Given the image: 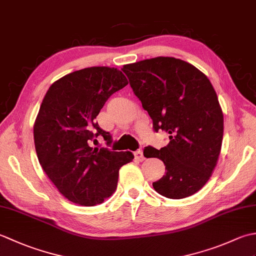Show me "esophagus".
Segmentation results:
<instances>
[{"label":"esophagus","mask_w":256,"mask_h":256,"mask_svg":"<svg viewBox=\"0 0 256 256\" xmlns=\"http://www.w3.org/2000/svg\"><path fill=\"white\" fill-rule=\"evenodd\" d=\"M134 155H135V158H136V160H140V162H143V160H145V157H144V155H143V150H138L135 152Z\"/></svg>","instance_id":"1"}]
</instances>
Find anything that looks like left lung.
<instances>
[{
    "label": "left lung",
    "instance_id": "obj_1",
    "mask_svg": "<svg viewBox=\"0 0 256 256\" xmlns=\"http://www.w3.org/2000/svg\"><path fill=\"white\" fill-rule=\"evenodd\" d=\"M122 70L155 131L170 134L165 148H144L146 158L156 157L166 166L153 182L156 192L182 199L199 192L214 170L224 138V113L210 80L174 57L145 59Z\"/></svg>",
    "mask_w": 256,
    "mask_h": 256
}]
</instances>
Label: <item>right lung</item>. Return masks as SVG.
<instances>
[{
	"label": "right lung",
	"instance_id": "add662e5",
	"mask_svg": "<svg viewBox=\"0 0 256 256\" xmlns=\"http://www.w3.org/2000/svg\"><path fill=\"white\" fill-rule=\"evenodd\" d=\"M128 84L116 68L89 67L64 76L47 90L34 123L38 162L64 198L80 206L101 204L116 192L118 170L131 152L92 148L94 138L111 143L96 118L114 92Z\"/></svg>",
	"mask_w": 256,
	"mask_h": 256
}]
</instances>
